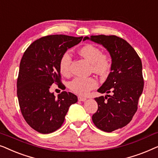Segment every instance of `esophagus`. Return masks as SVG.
<instances>
[{
	"label": "esophagus",
	"mask_w": 158,
	"mask_h": 158,
	"mask_svg": "<svg viewBox=\"0 0 158 158\" xmlns=\"http://www.w3.org/2000/svg\"><path fill=\"white\" fill-rule=\"evenodd\" d=\"M77 99H78V101H85L86 100V98H85V97L79 96L78 97H77Z\"/></svg>",
	"instance_id": "esophagus-1"
}]
</instances>
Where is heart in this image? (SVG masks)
I'll return each instance as SVG.
<instances>
[{
	"label": "heart",
	"mask_w": 158,
	"mask_h": 158,
	"mask_svg": "<svg viewBox=\"0 0 158 158\" xmlns=\"http://www.w3.org/2000/svg\"><path fill=\"white\" fill-rule=\"evenodd\" d=\"M82 57L91 63V68L94 73L104 76L109 72L111 68V60L106 54L101 53V49L94 44H88L84 45L80 49ZM72 58L70 53H64L60 58L59 67L60 73L64 76H69L71 73ZM98 81L94 77H77L69 84L70 90L75 94L85 96L90 90L96 88Z\"/></svg>",
	"instance_id": "b5f03b06"
}]
</instances>
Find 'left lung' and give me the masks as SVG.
<instances>
[{
	"label": "left lung",
	"mask_w": 158,
	"mask_h": 158,
	"mask_svg": "<svg viewBox=\"0 0 158 158\" xmlns=\"http://www.w3.org/2000/svg\"><path fill=\"white\" fill-rule=\"evenodd\" d=\"M85 40L102 44L111 57V72L98 89L111 95L95 98L98 110L92 116L97 128L111 132L128 124L137 111L144 88L142 61L133 47L117 36H85Z\"/></svg>",
	"instance_id": "1"
}]
</instances>
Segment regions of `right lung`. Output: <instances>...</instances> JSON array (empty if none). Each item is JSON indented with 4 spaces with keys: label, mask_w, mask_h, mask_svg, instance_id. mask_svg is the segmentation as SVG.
Masks as SVG:
<instances>
[{
    "label": "right lung",
    "mask_w": 158,
    "mask_h": 158,
    "mask_svg": "<svg viewBox=\"0 0 158 158\" xmlns=\"http://www.w3.org/2000/svg\"><path fill=\"white\" fill-rule=\"evenodd\" d=\"M82 39L62 34L43 36L23 53L17 79V96L23 117L38 132L49 134L60 129L69 107L77 101L70 92L62 91L55 98L49 88L53 83L60 88L64 86L60 58Z\"/></svg>",
    "instance_id": "right-lung-1"
}]
</instances>
